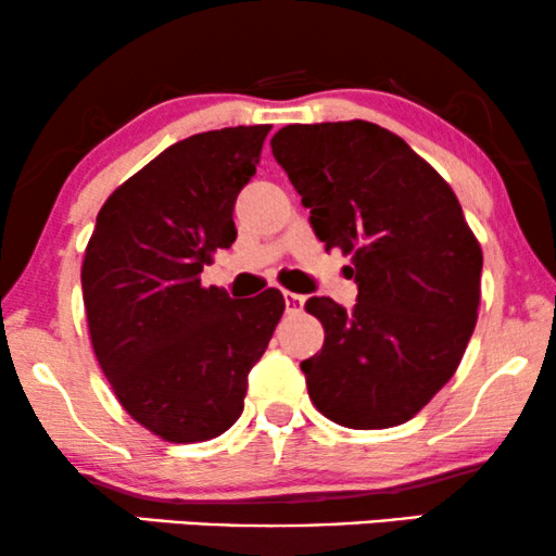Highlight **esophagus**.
<instances>
[{
    "instance_id": "34e87169",
    "label": "esophagus",
    "mask_w": 556,
    "mask_h": 556,
    "mask_svg": "<svg viewBox=\"0 0 556 556\" xmlns=\"http://www.w3.org/2000/svg\"><path fill=\"white\" fill-rule=\"evenodd\" d=\"M283 301H286V309L289 312H301L306 304L304 296H299V293H291V291H283Z\"/></svg>"
}]
</instances>
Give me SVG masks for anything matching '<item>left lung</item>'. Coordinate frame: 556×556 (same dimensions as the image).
I'll return each mask as SVG.
<instances>
[{"instance_id": "obj_1", "label": "left lung", "mask_w": 556, "mask_h": 556, "mask_svg": "<svg viewBox=\"0 0 556 556\" xmlns=\"http://www.w3.org/2000/svg\"><path fill=\"white\" fill-rule=\"evenodd\" d=\"M325 250L351 255L353 309L306 301L325 345L301 361L314 407L345 428L407 422L451 379L475 332L482 250L448 182L368 121L273 136Z\"/></svg>"}]
</instances>
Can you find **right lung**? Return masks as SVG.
<instances>
[{"mask_svg":"<svg viewBox=\"0 0 556 556\" xmlns=\"http://www.w3.org/2000/svg\"><path fill=\"white\" fill-rule=\"evenodd\" d=\"M270 126L173 143L100 208L81 265L89 338L126 413L164 441L222 435L244 409L247 376L286 309L203 289L211 252L237 239L235 203Z\"/></svg>","mask_w":556,"mask_h":556,"instance_id":"right-lung-1","label":"right lung"}]
</instances>
